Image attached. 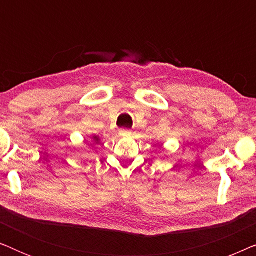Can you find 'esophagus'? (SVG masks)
<instances>
[{
	"label": "esophagus",
	"mask_w": 256,
	"mask_h": 256,
	"mask_svg": "<svg viewBox=\"0 0 256 256\" xmlns=\"http://www.w3.org/2000/svg\"><path fill=\"white\" fill-rule=\"evenodd\" d=\"M120 134L122 136H129V135H130V130H129V129H121Z\"/></svg>",
	"instance_id": "34e87169"
}]
</instances>
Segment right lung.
<instances>
[{"instance_id":"obj_1","label":"right lung","mask_w":256,"mask_h":256,"mask_svg":"<svg viewBox=\"0 0 256 256\" xmlns=\"http://www.w3.org/2000/svg\"><path fill=\"white\" fill-rule=\"evenodd\" d=\"M93 140H94V142H99V138H98V136H94V138H93Z\"/></svg>"}]
</instances>
